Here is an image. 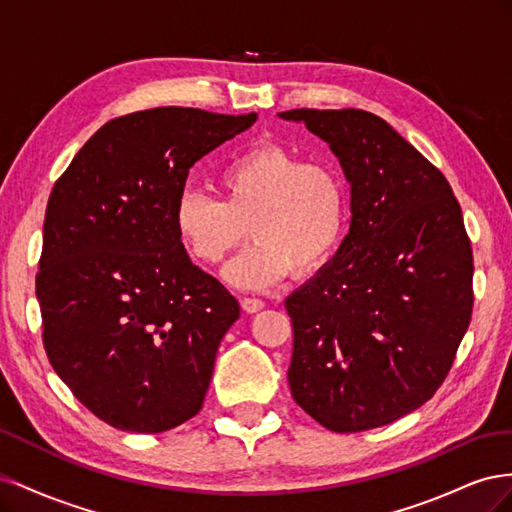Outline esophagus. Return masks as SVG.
<instances>
[{
	"label": "esophagus",
	"instance_id": "obj_1",
	"mask_svg": "<svg viewBox=\"0 0 512 512\" xmlns=\"http://www.w3.org/2000/svg\"><path fill=\"white\" fill-rule=\"evenodd\" d=\"M241 307H243V312H247V314H256V312H260L262 307H265V301L256 299V297H245L241 301Z\"/></svg>",
	"mask_w": 512,
	"mask_h": 512
}]
</instances>
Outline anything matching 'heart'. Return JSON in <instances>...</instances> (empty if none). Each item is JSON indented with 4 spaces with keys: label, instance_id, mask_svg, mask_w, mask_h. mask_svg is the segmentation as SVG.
I'll return each instance as SVG.
<instances>
[{
    "label": "heart",
    "instance_id": "obj_1",
    "mask_svg": "<svg viewBox=\"0 0 512 512\" xmlns=\"http://www.w3.org/2000/svg\"><path fill=\"white\" fill-rule=\"evenodd\" d=\"M213 185L220 200L198 190L179 194L173 228L196 262L220 265L243 243L247 225L254 243L224 271L232 286L269 288L290 269L312 275L344 241L350 190L333 162L303 160L286 145L260 143L215 170Z\"/></svg>",
    "mask_w": 512,
    "mask_h": 512
}]
</instances>
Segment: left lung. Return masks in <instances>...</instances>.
Here are the masks:
<instances>
[{"instance_id":"8db88e82","label":"left lung","mask_w":512,"mask_h":512,"mask_svg":"<svg viewBox=\"0 0 512 512\" xmlns=\"http://www.w3.org/2000/svg\"><path fill=\"white\" fill-rule=\"evenodd\" d=\"M329 143L350 183V232L286 299L294 401L337 433L421 408L472 316V247L451 185L404 136L359 108L280 113Z\"/></svg>"}]
</instances>
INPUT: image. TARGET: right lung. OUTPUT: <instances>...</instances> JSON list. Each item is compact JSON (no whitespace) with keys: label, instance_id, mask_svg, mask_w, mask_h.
<instances>
[{"label":"right lung","instance_id":"1","mask_svg":"<svg viewBox=\"0 0 512 512\" xmlns=\"http://www.w3.org/2000/svg\"><path fill=\"white\" fill-rule=\"evenodd\" d=\"M160 106L89 138L46 205L36 297L57 376L100 421L160 433L203 408L239 303L173 228L190 168L256 121Z\"/></svg>","mask_w":512,"mask_h":512}]
</instances>
